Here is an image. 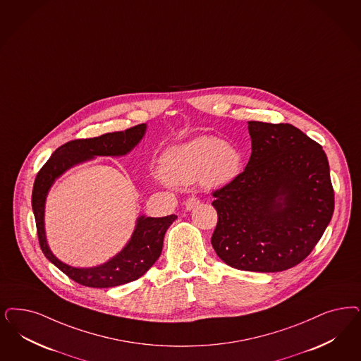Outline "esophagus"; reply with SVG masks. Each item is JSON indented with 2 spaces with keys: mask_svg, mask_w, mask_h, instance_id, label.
Masks as SVG:
<instances>
[{
  "mask_svg": "<svg viewBox=\"0 0 361 361\" xmlns=\"http://www.w3.org/2000/svg\"><path fill=\"white\" fill-rule=\"evenodd\" d=\"M200 204V200L196 197V196H190V197H188L187 201H185V208H187V211H190V209H193L195 207H197Z\"/></svg>",
  "mask_w": 361,
  "mask_h": 361,
  "instance_id": "34e87169",
  "label": "esophagus"
}]
</instances>
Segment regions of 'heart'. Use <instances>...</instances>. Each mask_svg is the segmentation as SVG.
Returning <instances> with one entry per match:
<instances>
[{
    "label": "heart",
    "instance_id": "b5f03b06",
    "mask_svg": "<svg viewBox=\"0 0 361 361\" xmlns=\"http://www.w3.org/2000/svg\"><path fill=\"white\" fill-rule=\"evenodd\" d=\"M243 156L235 145L213 136H200L169 150L162 160V173L174 184L196 180L207 187H223L236 178Z\"/></svg>",
    "mask_w": 361,
    "mask_h": 361
}]
</instances>
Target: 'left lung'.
I'll list each match as a JSON object with an SVG mask.
<instances>
[{
	"instance_id": "left-lung-1",
	"label": "left lung",
	"mask_w": 361,
	"mask_h": 361,
	"mask_svg": "<svg viewBox=\"0 0 361 361\" xmlns=\"http://www.w3.org/2000/svg\"><path fill=\"white\" fill-rule=\"evenodd\" d=\"M244 172L212 192V247L229 267L280 272L302 262L329 224L335 192L320 144L290 124L249 121Z\"/></svg>"
}]
</instances>
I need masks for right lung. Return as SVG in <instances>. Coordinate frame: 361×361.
I'll return each mask as SVG.
<instances>
[{"label":"right lung","mask_w":361,"mask_h":361,"mask_svg":"<svg viewBox=\"0 0 361 361\" xmlns=\"http://www.w3.org/2000/svg\"><path fill=\"white\" fill-rule=\"evenodd\" d=\"M145 124L136 125L121 132L105 133L93 138L72 140L54 150L49 160L38 171L33 192L32 208L36 219L38 243L45 257L69 279L90 288H111L135 281L145 274L160 257L166 229L177 219L176 214L165 217H144L137 220L130 241L112 260L96 268L80 269L60 262L53 256L45 238L44 205L50 185L75 164L94 156H123L133 149L145 133Z\"/></svg>","instance_id":"obj_1"}]
</instances>
